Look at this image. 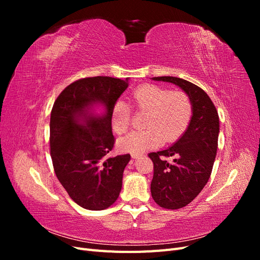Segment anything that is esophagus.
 Wrapping results in <instances>:
<instances>
[{
    "mask_svg": "<svg viewBox=\"0 0 260 260\" xmlns=\"http://www.w3.org/2000/svg\"><path fill=\"white\" fill-rule=\"evenodd\" d=\"M131 156H132V158H135V159H137V158H139V157H140L139 154H132Z\"/></svg>",
    "mask_w": 260,
    "mask_h": 260,
    "instance_id": "1",
    "label": "esophagus"
}]
</instances>
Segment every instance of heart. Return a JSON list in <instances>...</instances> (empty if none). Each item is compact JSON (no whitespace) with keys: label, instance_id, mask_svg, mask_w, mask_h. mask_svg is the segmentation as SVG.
<instances>
[{"label":"heart","instance_id":"obj_1","mask_svg":"<svg viewBox=\"0 0 260 260\" xmlns=\"http://www.w3.org/2000/svg\"><path fill=\"white\" fill-rule=\"evenodd\" d=\"M131 103L139 112H147L145 130L135 131L119 141V147L132 154L158 146L162 140L174 142L183 135L191 121L193 106L183 91H169L156 84H142L131 93ZM112 125L118 135L127 133L131 125L130 107L117 102L112 111Z\"/></svg>","mask_w":260,"mask_h":260}]
</instances>
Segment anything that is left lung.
<instances>
[{
  "label": "left lung",
  "mask_w": 260,
  "mask_h": 260,
  "mask_svg": "<svg viewBox=\"0 0 260 260\" xmlns=\"http://www.w3.org/2000/svg\"><path fill=\"white\" fill-rule=\"evenodd\" d=\"M154 80L175 83L192 101L193 115L184 135L171 147L149 153L154 164L152 198L166 209H179L190 204L206 185L218 148L219 116L207 93L196 84L177 77H154ZM178 157L169 164L166 156Z\"/></svg>",
  "instance_id": "1"
}]
</instances>
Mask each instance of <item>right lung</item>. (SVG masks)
Returning a JSON list of instances; mask_svg holds the SVG:
<instances>
[{"instance_id":"obj_1","label":"right lung","mask_w":260,"mask_h":260,"mask_svg":"<svg viewBox=\"0 0 260 260\" xmlns=\"http://www.w3.org/2000/svg\"><path fill=\"white\" fill-rule=\"evenodd\" d=\"M125 81L98 76L76 80L60 92L53 105L50 121V147L55 175L78 205L89 210H103L119 196L123 170L130 154L107 158L115 137L112 111ZM95 101L107 106L103 117H90L85 107ZM77 116H84V125Z\"/></svg>"}]
</instances>
